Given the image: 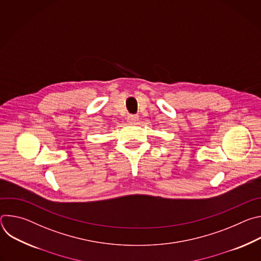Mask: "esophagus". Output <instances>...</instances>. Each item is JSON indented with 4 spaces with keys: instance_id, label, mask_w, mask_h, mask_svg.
<instances>
[{
    "instance_id": "34e87169",
    "label": "esophagus",
    "mask_w": 261,
    "mask_h": 261,
    "mask_svg": "<svg viewBox=\"0 0 261 261\" xmlns=\"http://www.w3.org/2000/svg\"><path fill=\"white\" fill-rule=\"evenodd\" d=\"M127 121L130 124H135L138 121V116H136V115H129L128 118H127Z\"/></svg>"
}]
</instances>
